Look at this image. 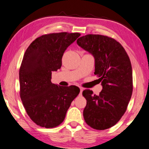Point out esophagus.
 I'll return each instance as SVG.
<instances>
[{
	"instance_id": "1",
	"label": "esophagus",
	"mask_w": 149,
	"mask_h": 149,
	"mask_svg": "<svg viewBox=\"0 0 149 149\" xmlns=\"http://www.w3.org/2000/svg\"><path fill=\"white\" fill-rule=\"evenodd\" d=\"M83 89L82 87H80V94H82V92H83Z\"/></svg>"
}]
</instances>
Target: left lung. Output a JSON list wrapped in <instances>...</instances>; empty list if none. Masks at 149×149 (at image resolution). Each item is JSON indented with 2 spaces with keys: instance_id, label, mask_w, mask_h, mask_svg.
<instances>
[{
  "instance_id": "8db88e82",
  "label": "left lung",
  "mask_w": 149,
  "mask_h": 149,
  "mask_svg": "<svg viewBox=\"0 0 149 149\" xmlns=\"http://www.w3.org/2000/svg\"><path fill=\"white\" fill-rule=\"evenodd\" d=\"M77 42L94 56V74L100 77L103 87L98 95L89 89L83 91L87 100L84 119L92 128L105 130L121 119L130 100L133 90L130 60L122 45L108 36L88 34Z\"/></svg>"
}]
</instances>
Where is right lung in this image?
<instances>
[{
  "mask_svg": "<svg viewBox=\"0 0 149 149\" xmlns=\"http://www.w3.org/2000/svg\"><path fill=\"white\" fill-rule=\"evenodd\" d=\"M79 33L61 32L43 35L29 45L19 68L20 97L27 115L38 126L56 127L64 121L78 87H62L51 82L52 72L62 66L66 48Z\"/></svg>",
  "mask_w": 149,
  "mask_h": 149,
  "instance_id": "obj_1",
  "label": "right lung"
}]
</instances>
